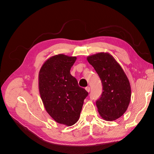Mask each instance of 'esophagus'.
Instances as JSON below:
<instances>
[{"label":"esophagus","instance_id":"esophagus-1","mask_svg":"<svg viewBox=\"0 0 154 154\" xmlns=\"http://www.w3.org/2000/svg\"><path fill=\"white\" fill-rule=\"evenodd\" d=\"M86 90L88 91V92H89L90 91V88L89 87V86H87V87H86Z\"/></svg>","mask_w":154,"mask_h":154}]
</instances>
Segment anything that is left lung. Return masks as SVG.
Instances as JSON below:
<instances>
[{"instance_id":"8db88e82","label":"left lung","mask_w":154,"mask_h":154,"mask_svg":"<svg viewBox=\"0 0 154 154\" xmlns=\"http://www.w3.org/2000/svg\"><path fill=\"white\" fill-rule=\"evenodd\" d=\"M99 75L103 93L96 101L98 112L103 119L114 121L121 117L131 99V87L128 77L120 64L108 53H98L87 57Z\"/></svg>"}]
</instances>
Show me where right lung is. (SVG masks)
<instances>
[{
    "label": "right lung",
    "mask_w": 154,
    "mask_h": 154,
    "mask_svg": "<svg viewBox=\"0 0 154 154\" xmlns=\"http://www.w3.org/2000/svg\"><path fill=\"white\" fill-rule=\"evenodd\" d=\"M76 59V57L64 54L52 56L43 64L38 73L39 93L46 112L57 122L68 126L79 120L88 95L70 74Z\"/></svg>",
    "instance_id": "right-lung-1"
}]
</instances>
